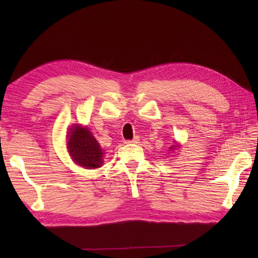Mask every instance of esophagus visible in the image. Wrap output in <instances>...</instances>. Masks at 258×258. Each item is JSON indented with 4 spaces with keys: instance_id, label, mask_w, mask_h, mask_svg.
Here are the masks:
<instances>
[{
    "instance_id": "obj_1",
    "label": "esophagus",
    "mask_w": 258,
    "mask_h": 258,
    "mask_svg": "<svg viewBox=\"0 0 258 258\" xmlns=\"http://www.w3.org/2000/svg\"><path fill=\"white\" fill-rule=\"evenodd\" d=\"M139 141H140L139 136H135L133 140H126L125 144H136V143H139Z\"/></svg>"
}]
</instances>
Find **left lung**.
I'll list each match as a JSON object with an SVG mask.
<instances>
[{
  "instance_id": "obj_1",
  "label": "left lung",
  "mask_w": 258,
  "mask_h": 258,
  "mask_svg": "<svg viewBox=\"0 0 258 258\" xmlns=\"http://www.w3.org/2000/svg\"><path fill=\"white\" fill-rule=\"evenodd\" d=\"M175 146H176V145H175ZM171 149H172V147H171Z\"/></svg>"
}]
</instances>
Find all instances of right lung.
Wrapping results in <instances>:
<instances>
[{
	"mask_svg": "<svg viewBox=\"0 0 258 258\" xmlns=\"http://www.w3.org/2000/svg\"><path fill=\"white\" fill-rule=\"evenodd\" d=\"M69 134L68 149L76 164L85 168L102 166L104 153L89 130L75 125Z\"/></svg>",
	"mask_w": 258,
	"mask_h": 258,
	"instance_id": "obj_1",
	"label": "right lung"
}]
</instances>
